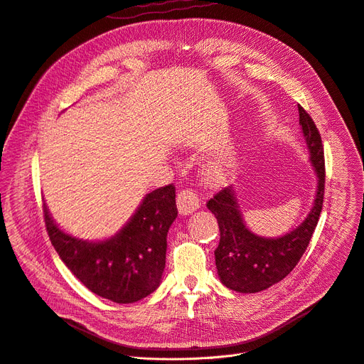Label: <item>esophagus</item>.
<instances>
[{
  "label": "esophagus",
  "instance_id": "34e87169",
  "mask_svg": "<svg viewBox=\"0 0 364 364\" xmlns=\"http://www.w3.org/2000/svg\"><path fill=\"white\" fill-rule=\"evenodd\" d=\"M176 203L182 215H189V213H192L200 207L198 196L196 194V191L192 189H182L178 194Z\"/></svg>",
  "mask_w": 364,
  "mask_h": 364
}]
</instances>
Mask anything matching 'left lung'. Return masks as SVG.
Listing matches in <instances>:
<instances>
[{"label":"left lung","instance_id":"8db88e82","mask_svg":"<svg viewBox=\"0 0 364 364\" xmlns=\"http://www.w3.org/2000/svg\"><path fill=\"white\" fill-rule=\"evenodd\" d=\"M298 112L317 175L314 205L300 226L281 238H262L245 226L232 186L222 188L207 201L220 230V242L215 250L218 274L222 284L232 291L260 292L282 281L303 257L317 226L325 197V153L313 119L301 105H298Z\"/></svg>","mask_w":364,"mask_h":364}]
</instances>
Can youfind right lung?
Returning a JSON list of instances; mask_svg holds the SVG:
<instances>
[{
	"label": "right lung",
	"instance_id": "add662e5",
	"mask_svg": "<svg viewBox=\"0 0 364 364\" xmlns=\"http://www.w3.org/2000/svg\"><path fill=\"white\" fill-rule=\"evenodd\" d=\"M175 185L146 194L132 219L102 242H87L58 229L44 205L48 237L77 279L107 300L129 304L154 292L166 266L167 232L178 216Z\"/></svg>",
	"mask_w": 364,
	"mask_h": 364
}]
</instances>
